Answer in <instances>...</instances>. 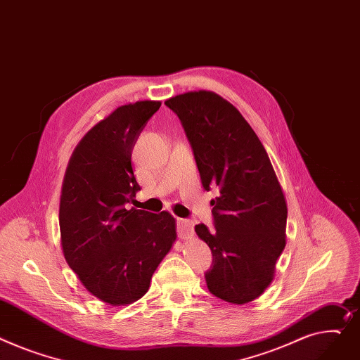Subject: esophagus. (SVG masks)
I'll use <instances>...</instances> for the list:
<instances>
[{"instance_id":"obj_1","label":"esophagus","mask_w":360,"mask_h":360,"mask_svg":"<svg viewBox=\"0 0 360 360\" xmlns=\"http://www.w3.org/2000/svg\"><path fill=\"white\" fill-rule=\"evenodd\" d=\"M176 226H178V236L181 238H184V240H186V238L194 236V224H193V221L185 220V219H178L176 220Z\"/></svg>"}]
</instances>
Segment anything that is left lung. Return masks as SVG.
Segmentation results:
<instances>
[{"mask_svg":"<svg viewBox=\"0 0 360 360\" xmlns=\"http://www.w3.org/2000/svg\"><path fill=\"white\" fill-rule=\"evenodd\" d=\"M181 120L211 200L214 230L195 226L212 253L205 272L212 295L231 304L256 300L274 279L286 245L285 195L262 141L233 104L211 91L165 101Z\"/></svg>","mask_w":360,"mask_h":360,"instance_id":"1","label":"left lung"}]
</instances>
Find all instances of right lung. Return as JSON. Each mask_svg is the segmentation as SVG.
<instances>
[{"label": "right lung", "mask_w": 360, "mask_h": 360, "mask_svg": "<svg viewBox=\"0 0 360 360\" xmlns=\"http://www.w3.org/2000/svg\"><path fill=\"white\" fill-rule=\"evenodd\" d=\"M160 104L137 101L114 110L78 143L63 178V256L88 292L115 307L148 292L153 272L176 240L175 219L167 211L126 208L140 189L131 152Z\"/></svg>", "instance_id": "1"}]
</instances>
